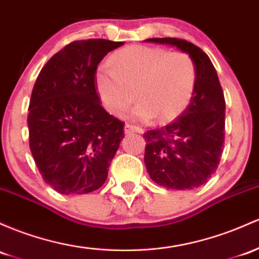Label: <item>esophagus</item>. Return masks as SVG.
<instances>
[{"instance_id": "esophagus-1", "label": "esophagus", "mask_w": 259, "mask_h": 259, "mask_svg": "<svg viewBox=\"0 0 259 259\" xmlns=\"http://www.w3.org/2000/svg\"><path fill=\"white\" fill-rule=\"evenodd\" d=\"M124 132L125 134H130V133H139V134H143L144 129L140 126H136V125L126 123L124 126Z\"/></svg>"}]
</instances>
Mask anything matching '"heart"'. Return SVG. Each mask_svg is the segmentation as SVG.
<instances>
[{"instance_id": "1", "label": "heart", "mask_w": 259, "mask_h": 259, "mask_svg": "<svg viewBox=\"0 0 259 259\" xmlns=\"http://www.w3.org/2000/svg\"><path fill=\"white\" fill-rule=\"evenodd\" d=\"M110 62L96 70V87L109 113H124L135 97L134 115L173 120L186 109L197 82V67L189 54L163 48L130 45L115 51Z\"/></svg>"}]
</instances>
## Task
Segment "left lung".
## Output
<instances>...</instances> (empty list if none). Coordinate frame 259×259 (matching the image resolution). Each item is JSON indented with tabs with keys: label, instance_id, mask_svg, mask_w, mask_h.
I'll use <instances>...</instances> for the list:
<instances>
[{
	"label": "left lung",
	"instance_id": "left-lung-1",
	"mask_svg": "<svg viewBox=\"0 0 259 259\" xmlns=\"http://www.w3.org/2000/svg\"><path fill=\"white\" fill-rule=\"evenodd\" d=\"M145 41L178 48L197 67L189 106L171 124L144 134V161L151 180L168 189H195L217 171L225 140V98L217 70L200 48L184 39Z\"/></svg>",
	"mask_w": 259,
	"mask_h": 259
}]
</instances>
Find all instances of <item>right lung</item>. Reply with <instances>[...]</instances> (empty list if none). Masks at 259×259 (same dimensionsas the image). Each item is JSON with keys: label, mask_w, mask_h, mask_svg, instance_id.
<instances>
[{"label": "right lung", "mask_w": 259, "mask_h": 259, "mask_svg": "<svg viewBox=\"0 0 259 259\" xmlns=\"http://www.w3.org/2000/svg\"><path fill=\"white\" fill-rule=\"evenodd\" d=\"M123 41L76 40L42 67L28 114L29 147L42 180L65 195L101 188L124 138V123L101 106L98 64Z\"/></svg>", "instance_id": "add662e5"}]
</instances>
